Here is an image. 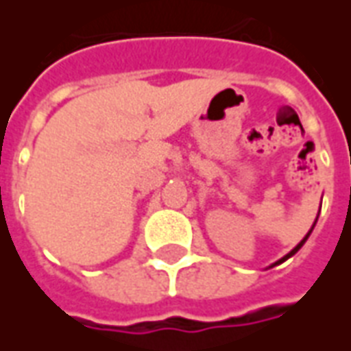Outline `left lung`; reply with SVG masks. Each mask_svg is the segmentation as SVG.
<instances>
[{
  "instance_id": "obj_1",
  "label": "left lung",
  "mask_w": 351,
  "mask_h": 351,
  "mask_svg": "<svg viewBox=\"0 0 351 351\" xmlns=\"http://www.w3.org/2000/svg\"><path fill=\"white\" fill-rule=\"evenodd\" d=\"M317 216H319V213H317ZM316 221H317V218H316V220H314V223H312V228H310V231H308V233H306V235H304V239H302L301 243L297 244V246H295L293 250L289 252V254H286V256H284V258H280V259H278V261H274V263H272V265H271V267H276V265H280V263H284V261H286V259H289V258H291V256H295V254H297V252L301 250V248H302V244L306 243V239H308V237H310V233H312V229L316 228Z\"/></svg>"
}]
</instances>
